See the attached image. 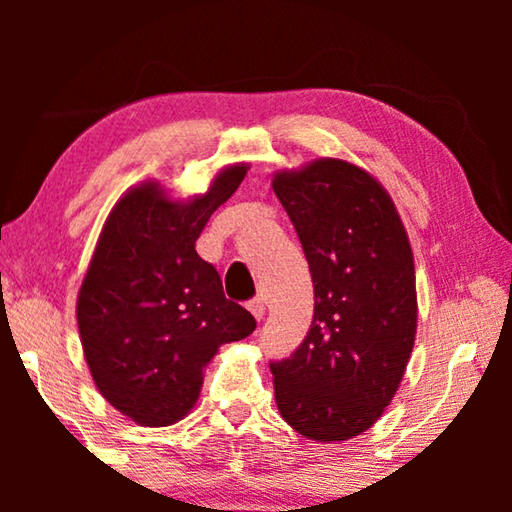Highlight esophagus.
Returning a JSON list of instances; mask_svg holds the SVG:
<instances>
[{"instance_id": "esophagus-1", "label": "esophagus", "mask_w": 512, "mask_h": 512, "mask_svg": "<svg viewBox=\"0 0 512 512\" xmlns=\"http://www.w3.org/2000/svg\"><path fill=\"white\" fill-rule=\"evenodd\" d=\"M248 311L253 314L257 320H262L264 314H266V302L264 298H253L248 302Z\"/></svg>"}]
</instances>
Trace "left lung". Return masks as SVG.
<instances>
[{
    "label": "left lung",
    "instance_id": "obj_1",
    "mask_svg": "<svg viewBox=\"0 0 512 512\" xmlns=\"http://www.w3.org/2000/svg\"><path fill=\"white\" fill-rule=\"evenodd\" d=\"M314 282V320L296 352L271 361L275 402L300 436H359L379 420L409 363L418 298L409 237L391 196L350 162L277 173Z\"/></svg>",
    "mask_w": 512,
    "mask_h": 512
}]
</instances>
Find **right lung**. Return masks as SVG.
Instances as JSON below:
<instances>
[{"instance_id": "obj_1", "label": "right lung", "mask_w": 512, "mask_h": 512, "mask_svg": "<svg viewBox=\"0 0 512 512\" xmlns=\"http://www.w3.org/2000/svg\"><path fill=\"white\" fill-rule=\"evenodd\" d=\"M246 171L223 169L189 203L167 201L155 183L135 187L101 230L76 305L81 343L99 393L144 427L183 420L219 345L257 327L196 253L205 223Z\"/></svg>"}]
</instances>
